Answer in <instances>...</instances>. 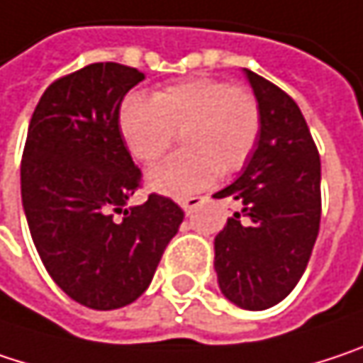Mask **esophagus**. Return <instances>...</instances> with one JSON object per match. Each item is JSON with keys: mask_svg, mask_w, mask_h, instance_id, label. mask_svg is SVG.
<instances>
[{"mask_svg": "<svg viewBox=\"0 0 363 363\" xmlns=\"http://www.w3.org/2000/svg\"><path fill=\"white\" fill-rule=\"evenodd\" d=\"M204 201H206L204 196H190V199H184V201H179V206H182V208H184L188 215H190V213H192L194 208H199V206H201Z\"/></svg>", "mask_w": 363, "mask_h": 363, "instance_id": "esophagus-1", "label": "esophagus"}]
</instances>
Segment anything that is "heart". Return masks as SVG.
<instances>
[{"label": "heart", "mask_w": 363, "mask_h": 363, "mask_svg": "<svg viewBox=\"0 0 363 363\" xmlns=\"http://www.w3.org/2000/svg\"><path fill=\"white\" fill-rule=\"evenodd\" d=\"M116 118L129 152L142 162L159 160L179 133L186 150L152 167L146 177L152 190L171 196L192 194L217 175L240 171L261 133L255 96L211 77L169 83L152 98L129 94Z\"/></svg>", "instance_id": "b5f03b06"}]
</instances>
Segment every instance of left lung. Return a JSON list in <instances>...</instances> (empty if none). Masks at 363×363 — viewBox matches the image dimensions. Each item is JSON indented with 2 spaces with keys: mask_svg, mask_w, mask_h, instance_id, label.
<instances>
[{
  "mask_svg": "<svg viewBox=\"0 0 363 363\" xmlns=\"http://www.w3.org/2000/svg\"><path fill=\"white\" fill-rule=\"evenodd\" d=\"M261 111V133L245 171L215 199L240 208L215 236V272L225 298L261 311L301 280L320 232V155L296 102L245 68Z\"/></svg>",
  "mask_w": 363,
  "mask_h": 363,
  "instance_id": "8db88e82",
  "label": "left lung"
}]
</instances>
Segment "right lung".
<instances>
[{
  "mask_svg": "<svg viewBox=\"0 0 363 363\" xmlns=\"http://www.w3.org/2000/svg\"><path fill=\"white\" fill-rule=\"evenodd\" d=\"M140 81L144 72L116 62L54 81L33 113L21 164L24 215L48 274L72 301L100 311L150 286L184 221V211L159 194L127 206L142 173L116 114Z\"/></svg>",
  "mask_w": 363,
  "mask_h": 363,
  "instance_id": "right-lung-1",
  "label": "right lung"
}]
</instances>
